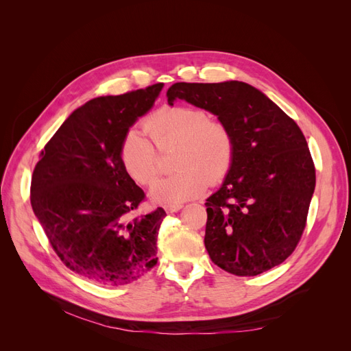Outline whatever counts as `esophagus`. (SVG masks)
Masks as SVG:
<instances>
[{
    "instance_id": "obj_1",
    "label": "esophagus",
    "mask_w": 351,
    "mask_h": 351,
    "mask_svg": "<svg viewBox=\"0 0 351 351\" xmlns=\"http://www.w3.org/2000/svg\"><path fill=\"white\" fill-rule=\"evenodd\" d=\"M164 209L168 212V214H173V212H177L182 209V205H165Z\"/></svg>"
}]
</instances>
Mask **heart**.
I'll return each instance as SVG.
<instances>
[{"instance_id": "obj_1", "label": "heart", "mask_w": 351, "mask_h": 351, "mask_svg": "<svg viewBox=\"0 0 351 351\" xmlns=\"http://www.w3.org/2000/svg\"><path fill=\"white\" fill-rule=\"evenodd\" d=\"M152 141L164 147L178 143L174 155L177 173L162 178L151 196L162 204H178L205 192L208 183L217 184L230 173L236 155L234 136L230 127L196 107H165L145 121ZM147 134L132 127L125 132L120 158L124 169L134 182L151 186L161 171L155 145Z\"/></svg>"}]
</instances>
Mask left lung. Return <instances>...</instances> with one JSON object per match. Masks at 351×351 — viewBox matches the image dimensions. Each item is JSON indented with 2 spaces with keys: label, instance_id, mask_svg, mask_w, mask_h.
<instances>
[{
  "label": "left lung",
  "instance_id": "8db88e82",
  "mask_svg": "<svg viewBox=\"0 0 351 351\" xmlns=\"http://www.w3.org/2000/svg\"><path fill=\"white\" fill-rule=\"evenodd\" d=\"M184 99L224 121L236 155L221 189L206 199L205 247L221 269L253 277L282 263L299 244L315 192V164L300 127L247 83H174Z\"/></svg>",
  "mask_w": 351,
  "mask_h": 351
}]
</instances>
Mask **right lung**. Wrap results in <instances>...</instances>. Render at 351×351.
Masks as SVG:
<instances>
[{"label": "right lung", "instance_id": "add662e5", "mask_svg": "<svg viewBox=\"0 0 351 351\" xmlns=\"http://www.w3.org/2000/svg\"><path fill=\"white\" fill-rule=\"evenodd\" d=\"M164 84L90 99L40 151L30 204L69 269L108 287L130 284L156 262L162 208L134 217L145 199L121 164L125 132L152 108Z\"/></svg>", "mask_w": 351, "mask_h": 351}]
</instances>
